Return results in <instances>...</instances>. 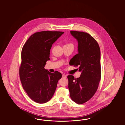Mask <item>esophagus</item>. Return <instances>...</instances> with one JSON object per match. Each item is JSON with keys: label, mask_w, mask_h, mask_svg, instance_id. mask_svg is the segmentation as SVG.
Segmentation results:
<instances>
[{"label": "esophagus", "mask_w": 125, "mask_h": 125, "mask_svg": "<svg viewBox=\"0 0 125 125\" xmlns=\"http://www.w3.org/2000/svg\"><path fill=\"white\" fill-rule=\"evenodd\" d=\"M62 77L63 78H66V76L65 74H63L62 75Z\"/></svg>", "instance_id": "34e87169"}]
</instances>
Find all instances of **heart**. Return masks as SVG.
I'll list each match as a JSON object with an SVG mask.
<instances>
[{
    "label": "heart",
    "instance_id": "obj_1",
    "mask_svg": "<svg viewBox=\"0 0 125 125\" xmlns=\"http://www.w3.org/2000/svg\"><path fill=\"white\" fill-rule=\"evenodd\" d=\"M65 45H72V44H66Z\"/></svg>",
    "mask_w": 125,
    "mask_h": 125
}]
</instances>
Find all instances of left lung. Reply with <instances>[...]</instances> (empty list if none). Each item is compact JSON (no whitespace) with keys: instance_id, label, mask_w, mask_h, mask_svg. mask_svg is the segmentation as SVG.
<instances>
[{"instance_id":"1","label":"left lung","mask_w":125,"mask_h":125,"mask_svg":"<svg viewBox=\"0 0 125 125\" xmlns=\"http://www.w3.org/2000/svg\"><path fill=\"white\" fill-rule=\"evenodd\" d=\"M78 42V53L70 65L79 66V78L68 75V88L72 100L79 104L89 100L96 93L101 78V51L97 42L87 32L71 31Z\"/></svg>"}]
</instances>
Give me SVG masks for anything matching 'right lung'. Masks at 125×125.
<instances>
[{
  "mask_svg": "<svg viewBox=\"0 0 125 125\" xmlns=\"http://www.w3.org/2000/svg\"><path fill=\"white\" fill-rule=\"evenodd\" d=\"M63 32L44 31L32 35L21 51L19 75L21 84L29 97L37 103L51 100L62 78L58 71L51 73L45 69L50 60V50L53 43Z\"/></svg>",
  "mask_w": 125,
  "mask_h": 125,
  "instance_id": "add662e5",
  "label": "right lung"
}]
</instances>
